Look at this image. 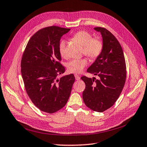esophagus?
<instances>
[{"label":"esophagus","mask_w":147,"mask_h":147,"mask_svg":"<svg viewBox=\"0 0 147 147\" xmlns=\"http://www.w3.org/2000/svg\"><path fill=\"white\" fill-rule=\"evenodd\" d=\"M74 76H75V78H76V80H79V79H80V76H79V75H78V74H75V75H74Z\"/></svg>","instance_id":"obj_1"}]
</instances>
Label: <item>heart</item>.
<instances>
[{
	"instance_id": "obj_1",
	"label": "heart",
	"mask_w": 147,
	"mask_h": 147,
	"mask_svg": "<svg viewBox=\"0 0 147 147\" xmlns=\"http://www.w3.org/2000/svg\"><path fill=\"white\" fill-rule=\"evenodd\" d=\"M73 37L83 46L82 54L91 60H96L101 55L103 49V42L100 37H92L89 32L82 30L74 33ZM66 46V40H63L60 42L58 49L60 54L63 58L68 57ZM88 64L87 58H82L71 60L67 65V68L69 72L78 74L81 73Z\"/></svg>"
}]
</instances>
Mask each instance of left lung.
I'll list each match as a JSON object with an SVG mask.
<instances>
[{
  "mask_svg": "<svg viewBox=\"0 0 147 147\" xmlns=\"http://www.w3.org/2000/svg\"><path fill=\"white\" fill-rule=\"evenodd\" d=\"M94 29L101 32L103 49L87 72L100 79L81 77L86 84L82 98L88 108L103 112L111 107L119 98L126 79V65L123 49L116 37L106 28L96 27Z\"/></svg>",
  "mask_w": 147,
  "mask_h": 147,
  "instance_id": "8db88e82",
  "label": "left lung"
}]
</instances>
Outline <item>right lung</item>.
Wrapping results in <instances>:
<instances>
[{
	"label": "right lung",
	"mask_w": 147,
	"mask_h": 147,
	"mask_svg": "<svg viewBox=\"0 0 147 147\" xmlns=\"http://www.w3.org/2000/svg\"><path fill=\"white\" fill-rule=\"evenodd\" d=\"M70 30L56 26L40 29L33 35L25 48L21 71L27 94L42 111L53 113L65 106L75 81L65 73L59 52L61 37Z\"/></svg>",
	"instance_id": "obj_1"
}]
</instances>
